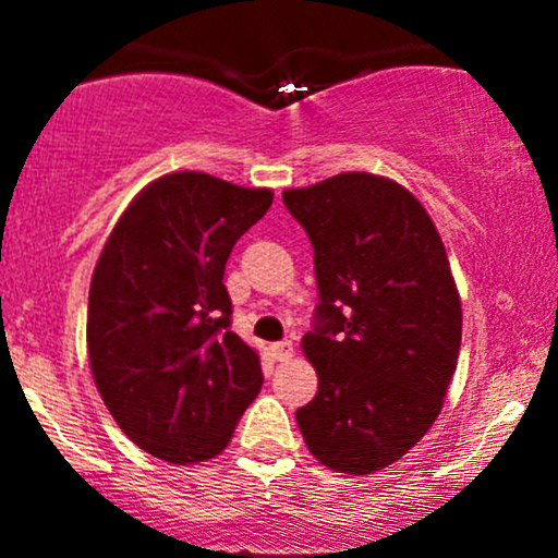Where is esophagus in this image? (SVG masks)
I'll return each mask as SVG.
<instances>
[{
  "instance_id": "esophagus-1",
  "label": "esophagus",
  "mask_w": 558,
  "mask_h": 558,
  "mask_svg": "<svg viewBox=\"0 0 558 558\" xmlns=\"http://www.w3.org/2000/svg\"><path fill=\"white\" fill-rule=\"evenodd\" d=\"M272 356L278 362H286V360H291L293 356V343L291 341H278V343H272Z\"/></svg>"
}]
</instances>
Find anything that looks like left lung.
<instances>
[{
	"label": "left lung",
	"instance_id": "8db88e82",
	"mask_svg": "<svg viewBox=\"0 0 558 558\" xmlns=\"http://www.w3.org/2000/svg\"><path fill=\"white\" fill-rule=\"evenodd\" d=\"M283 202L315 248L319 291L301 338L319 386L299 430L328 470L373 475L430 430L457 369L462 301L444 241L414 194L373 172Z\"/></svg>",
	"mask_w": 558,
	"mask_h": 558
}]
</instances>
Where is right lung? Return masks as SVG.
Wrapping results in <instances>:
<instances>
[{
	"instance_id": "obj_1",
	"label": "right lung",
	"mask_w": 558,
	"mask_h": 558,
	"mask_svg": "<svg viewBox=\"0 0 558 558\" xmlns=\"http://www.w3.org/2000/svg\"><path fill=\"white\" fill-rule=\"evenodd\" d=\"M270 189L170 172L114 222L88 291L94 383L114 422L170 464L213 459L262 388L259 354L230 330L226 262Z\"/></svg>"
}]
</instances>
